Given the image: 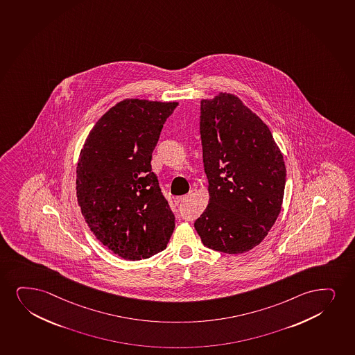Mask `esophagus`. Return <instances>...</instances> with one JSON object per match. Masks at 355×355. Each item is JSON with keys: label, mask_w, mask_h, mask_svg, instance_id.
<instances>
[{"label": "esophagus", "mask_w": 355, "mask_h": 355, "mask_svg": "<svg viewBox=\"0 0 355 355\" xmlns=\"http://www.w3.org/2000/svg\"><path fill=\"white\" fill-rule=\"evenodd\" d=\"M187 196L175 197V206H182L184 202L187 201Z\"/></svg>", "instance_id": "obj_1"}]
</instances>
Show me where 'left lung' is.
Segmentation results:
<instances>
[{"label": "left lung", "mask_w": 355, "mask_h": 355, "mask_svg": "<svg viewBox=\"0 0 355 355\" xmlns=\"http://www.w3.org/2000/svg\"><path fill=\"white\" fill-rule=\"evenodd\" d=\"M200 119L209 202L195 230L209 249L244 254L280 214L284 155L267 124L232 93L202 99Z\"/></svg>", "instance_id": "left-lung-1"}]
</instances>
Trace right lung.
Returning <instances> with one entry per match:
<instances>
[{
	"instance_id": "right-lung-1",
	"label": "right lung",
	"mask_w": 355,
	"mask_h": 355,
	"mask_svg": "<svg viewBox=\"0 0 355 355\" xmlns=\"http://www.w3.org/2000/svg\"><path fill=\"white\" fill-rule=\"evenodd\" d=\"M177 101L124 99L98 119L80 152L76 196L103 245L129 261L166 249L175 215L152 172V153Z\"/></svg>"
}]
</instances>
